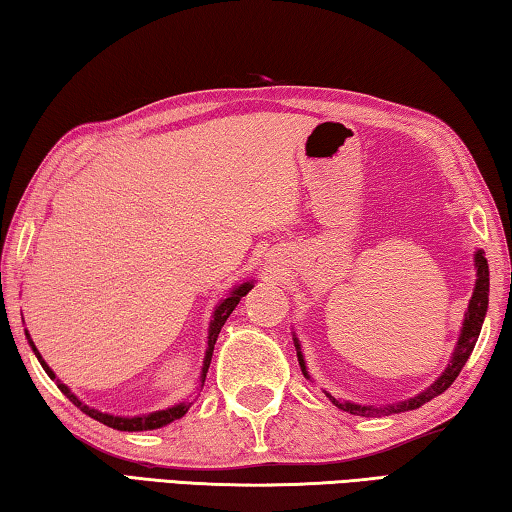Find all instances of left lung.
I'll return each mask as SVG.
<instances>
[{
    "instance_id": "1",
    "label": "left lung",
    "mask_w": 512,
    "mask_h": 512,
    "mask_svg": "<svg viewBox=\"0 0 512 512\" xmlns=\"http://www.w3.org/2000/svg\"><path fill=\"white\" fill-rule=\"evenodd\" d=\"M476 259V287H474V293H472V300H470V307H467V314H465V320H463V329H461V339H458V345L454 350V357L452 361H449L447 370L440 375L433 384L427 388V391L411 397V400H404L400 404H393L388 406V409H372V406H359V404H352V402H341L336 400V397L327 395L329 400H332L339 409L348 411L352 415H377V413H400V411H413L418 409V406H422L424 402L433 400V397L445 393L449 386L454 384V379L461 375V370L465 366V361L470 359V354L474 350L476 345V339H479L481 334V325H483V318H485V311H488V291H490V277H488V259L483 257V253L479 250V253L474 255ZM296 350H298V361H300V368L302 372L307 375L305 370V359H302L300 354V348H298V341H296Z\"/></svg>"
}]
</instances>
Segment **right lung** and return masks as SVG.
<instances>
[{
  "mask_svg": "<svg viewBox=\"0 0 512 512\" xmlns=\"http://www.w3.org/2000/svg\"><path fill=\"white\" fill-rule=\"evenodd\" d=\"M250 289H253V282H244V284H241V287H237L235 291H232L230 296L225 298L219 307H216V311H214V320L210 323V336H207V352H205V361H203V375H201V381H205L207 368H210L212 352H214V343H216V339H219L221 327L225 325V320L230 318L232 311H235V307L239 305V300L244 298ZM27 336H29V334H27ZM29 343H31V348H33V352H36V357L40 359L42 368H45L47 375H49L51 379H56L54 372L49 370V366H47L45 361H42L40 352L36 350V345H33V341H31V339H29ZM201 386H203V384H201ZM58 388H60V391H63V395H67V400L72 402L74 406H79V409H81L85 415H90V418L103 422V424H106V427L119 429V431H146V429H160V427H164V424H169V422H173V420L183 418V415L189 411V406H192V402H187V404L171 406V409H167V411H158V413H151V415H142V418H117V415L99 413L97 409H90V406H85V404L79 400V397H76L74 393H69V388H67L65 384H60V381H58Z\"/></svg>",
  "mask_w": 512,
  "mask_h": 512,
  "instance_id": "add662e5",
  "label": "right lung"
}]
</instances>
